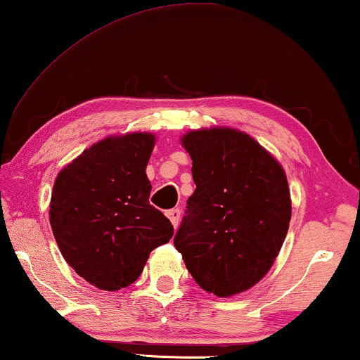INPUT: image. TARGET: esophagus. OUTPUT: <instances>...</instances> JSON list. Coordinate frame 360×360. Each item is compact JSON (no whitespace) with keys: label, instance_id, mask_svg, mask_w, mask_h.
I'll return each mask as SVG.
<instances>
[{"label":"esophagus","instance_id":"esophagus-1","mask_svg":"<svg viewBox=\"0 0 360 360\" xmlns=\"http://www.w3.org/2000/svg\"><path fill=\"white\" fill-rule=\"evenodd\" d=\"M167 216H169V219L172 221V224H174V228L175 229L179 228V223H180V218H181V211L179 208L169 210V211H167Z\"/></svg>","mask_w":360,"mask_h":360}]
</instances>
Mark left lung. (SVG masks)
<instances>
[{
    "mask_svg": "<svg viewBox=\"0 0 360 360\" xmlns=\"http://www.w3.org/2000/svg\"><path fill=\"white\" fill-rule=\"evenodd\" d=\"M196 188L174 244L205 292L226 298L260 282L287 238V175L254 137L233 127L181 136Z\"/></svg>",
    "mask_w": 360,
    "mask_h": 360,
    "instance_id": "left-lung-1",
    "label": "left lung"
}]
</instances>
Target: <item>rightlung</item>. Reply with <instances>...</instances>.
Instances as JSON below:
<instances>
[{
    "instance_id": "right-lung-1",
    "label": "right lung",
    "mask_w": 360,
    "mask_h": 360,
    "mask_svg": "<svg viewBox=\"0 0 360 360\" xmlns=\"http://www.w3.org/2000/svg\"><path fill=\"white\" fill-rule=\"evenodd\" d=\"M150 132L110 136L58 172L51 226L67 264L88 283L116 292L134 283L174 226L149 203Z\"/></svg>"
}]
</instances>
